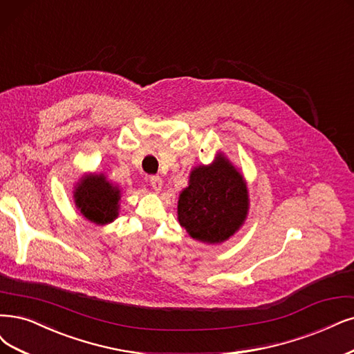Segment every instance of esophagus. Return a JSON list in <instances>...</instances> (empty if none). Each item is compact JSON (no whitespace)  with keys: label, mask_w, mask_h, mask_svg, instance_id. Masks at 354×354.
Wrapping results in <instances>:
<instances>
[{"label":"esophagus","mask_w":354,"mask_h":354,"mask_svg":"<svg viewBox=\"0 0 354 354\" xmlns=\"http://www.w3.org/2000/svg\"><path fill=\"white\" fill-rule=\"evenodd\" d=\"M162 184H163V182H162V178H160V176H157V175L150 176V185L153 187L154 191H160Z\"/></svg>","instance_id":"1"}]
</instances>
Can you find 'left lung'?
<instances>
[{
  "mask_svg": "<svg viewBox=\"0 0 354 354\" xmlns=\"http://www.w3.org/2000/svg\"><path fill=\"white\" fill-rule=\"evenodd\" d=\"M248 213V189L242 175L223 156L212 166L195 167L189 187L178 201V220L191 238L220 243L236 232Z\"/></svg>",
  "mask_w": 354,
  "mask_h": 354,
  "instance_id": "left-lung-1",
  "label": "left lung"
}]
</instances>
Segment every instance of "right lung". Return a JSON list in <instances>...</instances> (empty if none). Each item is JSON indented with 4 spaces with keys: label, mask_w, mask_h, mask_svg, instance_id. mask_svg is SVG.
<instances>
[{
    "label": "right lung",
    "mask_w": 354,
    "mask_h": 354,
    "mask_svg": "<svg viewBox=\"0 0 354 354\" xmlns=\"http://www.w3.org/2000/svg\"><path fill=\"white\" fill-rule=\"evenodd\" d=\"M118 201L120 189L109 184L103 175H91L82 179L75 191L78 210L96 225H106L116 218Z\"/></svg>",
    "instance_id": "add662e5"
}]
</instances>
